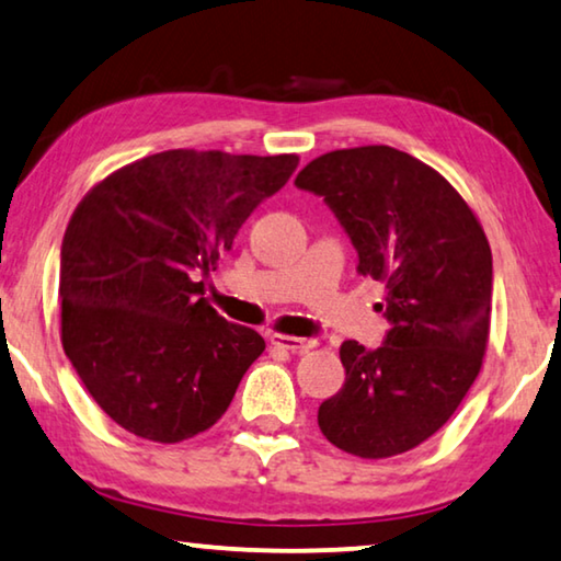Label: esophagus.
Listing matches in <instances>:
<instances>
[{"label":"esophagus","mask_w":561,"mask_h":561,"mask_svg":"<svg viewBox=\"0 0 561 561\" xmlns=\"http://www.w3.org/2000/svg\"><path fill=\"white\" fill-rule=\"evenodd\" d=\"M271 343H273V346L286 348L290 353H306V351L316 346V343L310 339H296V335H283V333H273Z\"/></svg>","instance_id":"esophagus-1"}]
</instances>
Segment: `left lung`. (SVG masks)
Segmentation results:
<instances>
[{
	"label": "left lung",
	"instance_id": "1",
	"mask_svg": "<svg viewBox=\"0 0 561 561\" xmlns=\"http://www.w3.org/2000/svg\"><path fill=\"white\" fill-rule=\"evenodd\" d=\"M296 185L321 195L358 251V273L386 286L383 346L341 343L346 383L318 409L341 451L389 459L434 436L484 360L491 248L442 172L389 145L310 160Z\"/></svg>",
	"mask_w": 561,
	"mask_h": 561
}]
</instances>
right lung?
I'll return each mask as SVG.
<instances>
[{
  "mask_svg": "<svg viewBox=\"0 0 561 561\" xmlns=\"http://www.w3.org/2000/svg\"><path fill=\"white\" fill-rule=\"evenodd\" d=\"M298 154L165 150L110 172L67 222L59 339L94 403L130 434L178 444L228 411L265 351L197 280L218 268Z\"/></svg>",
  "mask_w": 561,
  "mask_h": 561,
  "instance_id": "add662e5",
  "label": "right lung"
}]
</instances>
